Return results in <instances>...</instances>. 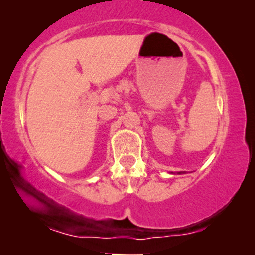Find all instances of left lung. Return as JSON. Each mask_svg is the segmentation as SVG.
<instances>
[{"instance_id": "obj_1", "label": "left lung", "mask_w": 255, "mask_h": 255, "mask_svg": "<svg viewBox=\"0 0 255 255\" xmlns=\"http://www.w3.org/2000/svg\"><path fill=\"white\" fill-rule=\"evenodd\" d=\"M177 174H184V172H179Z\"/></svg>"}]
</instances>
